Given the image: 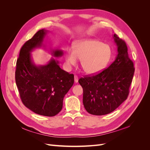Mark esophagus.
Here are the masks:
<instances>
[{"mask_svg": "<svg viewBox=\"0 0 150 150\" xmlns=\"http://www.w3.org/2000/svg\"><path fill=\"white\" fill-rule=\"evenodd\" d=\"M78 80H79L78 77L76 75H75V76H74V82H75L76 83H77L78 82Z\"/></svg>", "mask_w": 150, "mask_h": 150, "instance_id": "1", "label": "esophagus"}]
</instances>
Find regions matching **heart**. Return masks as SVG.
Returning a JSON list of instances; mask_svg holds the SVG:
<instances>
[{"label":"heart","mask_w":150,"mask_h":150,"mask_svg":"<svg viewBox=\"0 0 150 150\" xmlns=\"http://www.w3.org/2000/svg\"><path fill=\"white\" fill-rule=\"evenodd\" d=\"M74 50H66L65 61L67 66H76L78 59L84 71L88 74L101 72L110 62L112 57V50L108 44L93 39H81L76 41Z\"/></svg>","instance_id":"obj_1"}]
</instances>
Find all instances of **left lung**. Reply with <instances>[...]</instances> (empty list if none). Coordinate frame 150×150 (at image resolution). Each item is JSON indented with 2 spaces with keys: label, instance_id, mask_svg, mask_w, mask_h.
Masks as SVG:
<instances>
[{
  "label": "left lung",
  "instance_id": "left-lung-1",
  "mask_svg": "<svg viewBox=\"0 0 150 150\" xmlns=\"http://www.w3.org/2000/svg\"><path fill=\"white\" fill-rule=\"evenodd\" d=\"M117 54L115 61L99 73L79 79L83 89V104L93 115H107L115 111L128 98L134 68L128 56L126 42L113 35Z\"/></svg>",
  "mask_w": 150,
  "mask_h": 150
}]
</instances>
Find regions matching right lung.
<instances>
[{
    "label": "right lung",
    "mask_w": 150,
    "mask_h": 150,
    "mask_svg": "<svg viewBox=\"0 0 150 150\" xmlns=\"http://www.w3.org/2000/svg\"><path fill=\"white\" fill-rule=\"evenodd\" d=\"M48 30H39L22 47L17 59L16 83L24 105L38 115L54 116L59 112L63 99L74 84V75L59 67L51 57L47 64H35L30 52L43 46ZM56 57L63 55L62 50H52Z\"/></svg>",
    "instance_id": "1"
}]
</instances>
